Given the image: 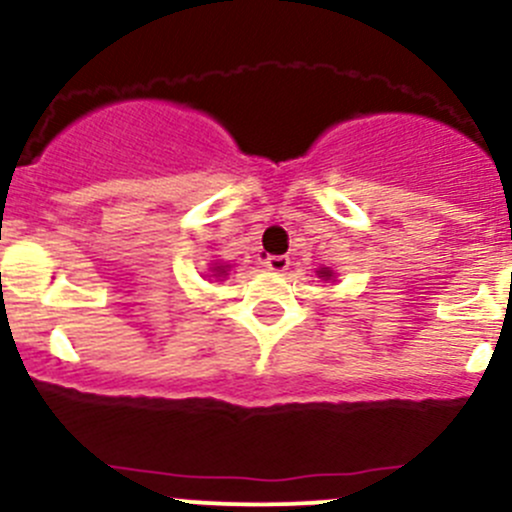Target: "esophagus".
<instances>
[{
  "instance_id": "esophagus-1",
  "label": "esophagus",
  "mask_w": 512,
  "mask_h": 512,
  "mask_svg": "<svg viewBox=\"0 0 512 512\" xmlns=\"http://www.w3.org/2000/svg\"><path fill=\"white\" fill-rule=\"evenodd\" d=\"M263 266L273 273H283V271H288V266H291V258L288 256H266L263 258Z\"/></svg>"
}]
</instances>
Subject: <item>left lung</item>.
<instances>
[{"label": "left lung", "instance_id": "left-lung-1", "mask_svg": "<svg viewBox=\"0 0 512 512\" xmlns=\"http://www.w3.org/2000/svg\"><path fill=\"white\" fill-rule=\"evenodd\" d=\"M316 276L321 278V281H336V273H333L331 268H328V266H321V268H318Z\"/></svg>", "mask_w": 512, "mask_h": 512}]
</instances>
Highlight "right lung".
I'll list each match as a JSON object with an SVG mask.
<instances>
[{
	"instance_id": "1",
	"label": "right lung",
	"mask_w": 512,
	"mask_h": 512,
	"mask_svg": "<svg viewBox=\"0 0 512 512\" xmlns=\"http://www.w3.org/2000/svg\"><path fill=\"white\" fill-rule=\"evenodd\" d=\"M209 271H211V276L216 278V281H224L226 276H229V271H231V263H221V261H214L209 266Z\"/></svg>"
}]
</instances>
